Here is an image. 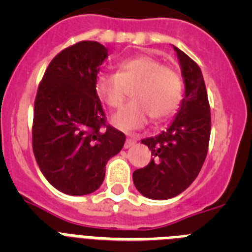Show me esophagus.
<instances>
[{
	"label": "esophagus",
	"instance_id": "1",
	"mask_svg": "<svg viewBox=\"0 0 252 252\" xmlns=\"http://www.w3.org/2000/svg\"><path fill=\"white\" fill-rule=\"evenodd\" d=\"M136 137L135 136H130L127 137V140H126V142H125V149H128L131 148V146H133L135 144H136Z\"/></svg>",
	"mask_w": 252,
	"mask_h": 252
}]
</instances>
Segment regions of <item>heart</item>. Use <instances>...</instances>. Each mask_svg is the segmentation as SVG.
<instances>
[{
    "mask_svg": "<svg viewBox=\"0 0 252 252\" xmlns=\"http://www.w3.org/2000/svg\"><path fill=\"white\" fill-rule=\"evenodd\" d=\"M132 86L133 101L112 117V124L122 131L145 127L153 116L158 121L169 119L183 98V81L177 69L150 54L121 60L119 73L101 72L94 81L95 94L111 108L121 106L126 88Z\"/></svg>",
    "mask_w": 252,
    "mask_h": 252,
    "instance_id": "heart-1",
    "label": "heart"
}]
</instances>
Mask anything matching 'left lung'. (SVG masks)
I'll return each instance as SVG.
<instances>
[{
    "label": "left lung",
    "instance_id": "1",
    "mask_svg": "<svg viewBox=\"0 0 252 252\" xmlns=\"http://www.w3.org/2000/svg\"><path fill=\"white\" fill-rule=\"evenodd\" d=\"M173 49L183 77V99L165 131L141 140L154 158L132 174L137 190L157 201L177 197L194 182L207 157L211 135V110L201 69L180 49L174 45Z\"/></svg>",
    "mask_w": 252,
    "mask_h": 252
}]
</instances>
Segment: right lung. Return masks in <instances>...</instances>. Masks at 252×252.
<instances>
[{
  "mask_svg": "<svg viewBox=\"0 0 252 252\" xmlns=\"http://www.w3.org/2000/svg\"><path fill=\"white\" fill-rule=\"evenodd\" d=\"M108 49L81 41L51 60L37 90L32 150L51 186L69 195L95 192L126 136L106 125L94 81Z\"/></svg>",
  "mask_w": 252,
  "mask_h": 252,
  "instance_id": "1",
  "label": "right lung"
}]
</instances>
